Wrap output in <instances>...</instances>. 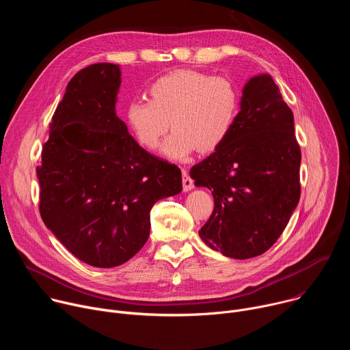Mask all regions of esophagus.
I'll use <instances>...</instances> for the list:
<instances>
[{"label":"esophagus","mask_w":350,"mask_h":350,"mask_svg":"<svg viewBox=\"0 0 350 350\" xmlns=\"http://www.w3.org/2000/svg\"><path fill=\"white\" fill-rule=\"evenodd\" d=\"M192 188H193V181H192V178L189 177V174H188L187 170H183V189H184L185 192H188V191H191Z\"/></svg>","instance_id":"1"}]
</instances>
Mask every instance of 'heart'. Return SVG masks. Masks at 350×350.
Returning a JSON list of instances; mask_svg holds the SVG:
<instances>
[{
	"label": "heart",
	"mask_w": 350,
	"mask_h": 350,
	"mask_svg": "<svg viewBox=\"0 0 350 350\" xmlns=\"http://www.w3.org/2000/svg\"><path fill=\"white\" fill-rule=\"evenodd\" d=\"M149 101H133L126 108V123L137 142L157 149L172 126L162 154L185 161L196 149L212 152L230 135L239 109V94L226 77H211L193 70H177L155 80Z\"/></svg>",
	"instance_id": "obj_1"
}]
</instances>
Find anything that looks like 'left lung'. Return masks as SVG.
Segmentation results:
<instances>
[{"instance_id": "8db88e82", "label": "left lung", "mask_w": 350, "mask_h": 350, "mask_svg": "<svg viewBox=\"0 0 350 350\" xmlns=\"http://www.w3.org/2000/svg\"><path fill=\"white\" fill-rule=\"evenodd\" d=\"M301 148L293 113L267 73L249 79L227 139L189 176L208 187L215 209L199 237L232 259L265 254L280 238L301 198Z\"/></svg>"}]
</instances>
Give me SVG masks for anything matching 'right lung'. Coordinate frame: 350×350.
I'll use <instances>...</instances> for the list:
<instances>
[{"label": "right lung", "mask_w": 350, "mask_h": 350, "mask_svg": "<svg viewBox=\"0 0 350 350\" xmlns=\"http://www.w3.org/2000/svg\"><path fill=\"white\" fill-rule=\"evenodd\" d=\"M119 65L77 72L42 146L40 215L81 262L111 269L145 245L152 206L183 189L181 170L146 152L116 115Z\"/></svg>", "instance_id": "right-lung-1"}]
</instances>
